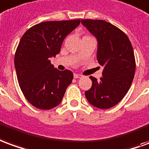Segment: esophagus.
<instances>
[{
    "label": "esophagus",
    "instance_id": "obj_1",
    "mask_svg": "<svg viewBox=\"0 0 149 149\" xmlns=\"http://www.w3.org/2000/svg\"><path fill=\"white\" fill-rule=\"evenodd\" d=\"M74 79H80V78H82V75H81V74H74Z\"/></svg>",
    "mask_w": 149,
    "mask_h": 149
}]
</instances>
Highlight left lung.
Listing matches in <instances>:
<instances>
[{"instance_id":"1","label":"left lung","mask_w":149,"mask_h":149,"mask_svg":"<svg viewBox=\"0 0 149 149\" xmlns=\"http://www.w3.org/2000/svg\"><path fill=\"white\" fill-rule=\"evenodd\" d=\"M81 22L97 39V60L103 66L100 81L90 77L92 86L85 96L92 106L108 109L120 103L132 85L136 71L133 48L127 36L109 22L91 19Z\"/></svg>"}]
</instances>
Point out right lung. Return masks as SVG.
Returning <instances> with one entry per match:
<instances>
[{
    "mask_svg": "<svg viewBox=\"0 0 149 149\" xmlns=\"http://www.w3.org/2000/svg\"><path fill=\"white\" fill-rule=\"evenodd\" d=\"M79 24L80 20L42 22L22 36L14 66L22 93L37 108L49 110L58 106L72 82L73 73L54 68L49 58L60 52L63 40Z\"/></svg>",
    "mask_w": 149,
    "mask_h": 149,
    "instance_id": "add662e5",
    "label": "right lung"
}]
</instances>
